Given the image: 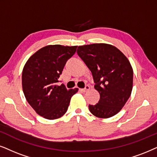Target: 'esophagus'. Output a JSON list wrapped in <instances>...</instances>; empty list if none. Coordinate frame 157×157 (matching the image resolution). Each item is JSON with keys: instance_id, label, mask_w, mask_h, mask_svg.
Returning a JSON list of instances; mask_svg holds the SVG:
<instances>
[{"instance_id": "obj_1", "label": "esophagus", "mask_w": 157, "mask_h": 157, "mask_svg": "<svg viewBox=\"0 0 157 157\" xmlns=\"http://www.w3.org/2000/svg\"><path fill=\"white\" fill-rule=\"evenodd\" d=\"M90 87L89 86V85H86V86H85V88H83V89H80V90H81V91H82V92H87V91L90 90Z\"/></svg>"}]
</instances>
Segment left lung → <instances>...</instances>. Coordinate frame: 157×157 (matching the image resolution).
Returning <instances> with one entry per match:
<instances>
[{"label": "left lung", "instance_id": "obj_1", "mask_svg": "<svg viewBox=\"0 0 157 157\" xmlns=\"http://www.w3.org/2000/svg\"><path fill=\"white\" fill-rule=\"evenodd\" d=\"M77 54L93 75L94 88L100 93L89 110L99 118H109L122 109L132 90L133 70L128 58L117 48L106 43L79 46Z\"/></svg>", "mask_w": 157, "mask_h": 157}]
</instances>
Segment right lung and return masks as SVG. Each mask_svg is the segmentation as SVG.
Segmentation results:
<instances>
[{
  "mask_svg": "<svg viewBox=\"0 0 157 157\" xmlns=\"http://www.w3.org/2000/svg\"><path fill=\"white\" fill-rule=\"evenodd\" d=\"M77 46L49 45L32 55L23 68L22 89L27 102L37 114L55 120L67 112L71 98L78 88L67 90L57 85L67 61Z\"/></svg>",
  "mask_w": 157,
  "mask_h": 157,
  "instance_id": "obj_1",
  "label": "right lung"
}]
</instances>
